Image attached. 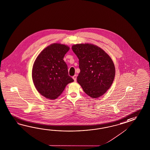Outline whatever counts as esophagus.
Masks as SVG:
<instances>
[{
    "label": "esophagus",
    "mask_w": 150,
    "mask_h": 150,
    "mask_svg": "<svg viewBox=\"0 0 150 150\" xmlns=\"http://www.w3.org/2000/svg\"><path fill=\"white\" fill-rule=\"evenodd\" d=\"M73 79L74 81H75V82H76V81L77 79L76 75H75L74 76H73Z\"/></svg>",
    "instance_id": "obj_1"
}]
</instances>
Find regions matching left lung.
Segmentation results:
<instances>
[{"label":"left lung","instance_id":"left-lung-1","mask_svg":"<svg viewBox=\"0 0 150 150\" xmlns=\"http://www.w3.org/2000/svg\"><path fill=\"white\" fill-rule=\"evenodd\" d=\"M72 50L79 59L77 82L93 98L103 95L113 83L115 69L112 59L101 48L91 44H77Z\"/></svg>","mask_w":150,"mask_h":150}]
</instances>
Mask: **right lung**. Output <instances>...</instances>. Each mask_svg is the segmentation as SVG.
<instances>
[{
  "label": "right lung",
  "mask_w": 150,
  "mask_h": 150,
  "mask_svg": "<svg viewBox=\"0 0 150 150\" xmlns=\"http://www.w3.org/2000/svg\"><path fill=\"white\" fill-rule=\"evenodd\" d=\"M69 49L64 44H51L40 52L33 63V84L47 99H56L66 86L74 81L68 75V66L63 60Z\"/></svg>",
  "instance_id": "right-lung-1"
}]
</instances>
